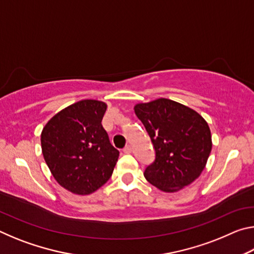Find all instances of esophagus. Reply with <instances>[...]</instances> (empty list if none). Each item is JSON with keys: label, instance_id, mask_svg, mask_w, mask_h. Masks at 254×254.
I'll return each mask as SVG.
<instances>
[{"label": "esophagus", "instance_id": "obj_1", "mask_svg": "<svg viewBox=\"0 0 254 254\" xmlns=\"http://www.w3.org/2000/svg\"><path fill=\"white\" fill-rule=\"evenodd\" d=\"M123 152H124V153H131V152H132L131 145H127V147L123 149Z\"/></svg>", "mask_w": 254, "mask_h": 254}]
</instances>
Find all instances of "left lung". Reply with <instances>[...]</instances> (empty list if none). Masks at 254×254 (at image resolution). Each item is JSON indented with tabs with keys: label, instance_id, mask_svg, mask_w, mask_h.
<instances>
[{
	"label": "left lung",
	"instance_id": "obj_1",
	"mask_svg": "<svg viewBox=\"0 0 254 254\" xmlns=\"http://www.w3.org/2000/svg\"><path fill=\"white\" fill-rule=\"evenodd\" d=\"M134 112L156 153L144 170L145 179L173 192L198 178L212 150L207 122L196 111L167 98L136 104Z\"/></svg>",
	"mask_w": 254,
	"mask_h": 254
}]
</instances>
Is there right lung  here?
Returning <instances> with one entry per match:
<instances>
[{"label":"right lung","instance_id":"right-lung-1","mask_svg":"<svg viewBox=\"0 0 254 254\" xmlns=\"http://www.w3.org/2000/svg\"><path fill=\"white\" fill-rule=\"evenodd\" d=\"M106 104L83 100L60 111L41 133L45 161L60 186L88 195L111 178L119 150L102 126Z\"/></svg>","mask_w":254,"mask_h":254}]
</instances>
